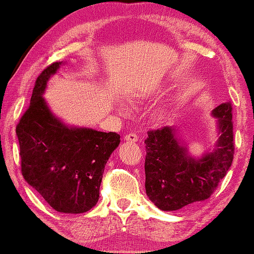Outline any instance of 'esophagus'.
<instances>
[{
	"label": "esophagus",
	"mask_w": 254,
	"mask_h": 254,
	"mask_svg": "<svg viewBox=\"0 0 254 254\" xmlns=\"http://www.w3.org/2000/svg\"><path fill=\"white\" fill-rule=\"evenodd\" d=\"M124 139L127 140V142H131V143H134L138 140V136L134 132H131V133H127V136L124 137Z\"/></svg>",
	"instance_id": "34e87169"
}]
</instances>
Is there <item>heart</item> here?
I'll list each match as a JSON object with an SVG mask.
<instances>
[{"label": "heart", "instance_id": "obj_1", "mask_svg": "<svg viewBox=\"0 0 254 254\" xmlns=\"http://www.w3.org/2000/svg\"><path fill=\"white\" fill-rule=\"evenodd\" d=\"M118 108H120V110H121V111H123V110H124L123 107H122V104H118Z\"/></svg>", "mask_w": 254, "mask_h": 254}]
</instances>
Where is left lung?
<instances>
[{
    "instance_id": "left-lung-1",
    "label": "left lung",
    "mask_w": 254,
    "mask_h": 254,
    "mask_svg": "<svg viewBox=\"0 0 254 254\" xmlns=\"http://www.w3.org/2000/svg\"><path fill=\"white\" fill-rule=\"evenodd\" d=\"M218 118L217 147L195 159L178 138L177 130L164 127L147 132L145 139V190L163 211H176L213 193L231 168L234 155L231 102L212 110Z\"/></svg>"
}]
</instances>
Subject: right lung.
I'll list each match as a JSON object with an SVG mask.
<instances>
[{
  "label": "right lung",
  "mask_w": 254,
  "mask_h": 254,
  "mask_svg": "<svg viewBox=\"0 0 254 254\" xmlns=\"http://www.w3.org/2000/svg\"><path fill=\"white\" fill-rule=\"evenodd\" d=\"M61 64H50L40 73L30 105L16 127L21 170L25 182L54 210L84 213L97 204L105 164L121 136L68 127L50 111L43 94Z\"/></svg>",
  "instance_id": "obj_1"
}]
</instances>
